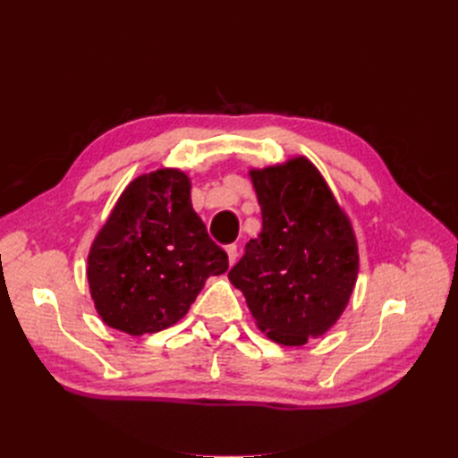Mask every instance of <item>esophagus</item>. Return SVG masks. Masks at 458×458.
Here are the masks:
<instances>
[{"mask_svg": "<svg viewBox=\"0 0 458 458\" xmlns=\"http://www.w3.org/2000/svg\"><path fill=\"white\" fill-rule=\"evenodd\" d=\"M225 252H227V256H229V263L237 261V256H239L237 244H227V246H225Z\"/></svg>", "mask_w": 458, "mask_h": 458, "instance_id": "34e87169", "label": "esophagus"}]
</instances>
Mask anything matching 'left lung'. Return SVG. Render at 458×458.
<instances>
[{"label": "left lung", "instance_id": "8db88e82", "mask_svg": "<svg viewBox=\"0 0 458 458\" xmlns=\"http://www.w3.org/2000/svg\"><path fill=\"white\" fill-rule=\"evenodd\" d=\"M261 233L229 271L267 336L303 345L338 321L357 279L350 219L308 158L252 172Z\"/></svg>", "mask_w": 458, "mask_h": 458}]
</instances>
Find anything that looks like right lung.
<instances>
[{
	"label": "right lung",
	"mask_w": 458,
	"mask_h": 458,
	"mask_svg": "<svg viewBox=\"0 0 458 458\" xmlns=\"http://www.w3.org/2000/svg\"><path fill=\"white\" fill-rule=\"evenodd\" d=\"M229 259L192 210L189 177L158 170L133 179L91 246L95 308L116 330L141 336L182 318L204 281Z\"/></svg>",
	"instance_id": "right-lung-1"
}]
</instances>
